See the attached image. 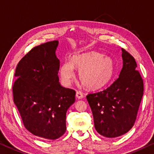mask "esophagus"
<instances>
[{
	"mask_svg": "<svg viewBox=\"0 0 154 154\" xmlns=\"http://www.w3.org/2000/svg\"><path fill=\"white\" fill-rule=\"evenodd\" d=\"M76 97L78 99H81L83 98V97H84V95H83L82 92L81 91H77Z\"/></svg>",
	"mask_w": 154,
	"mask_h": 154,
	"instance_id": "obj_1",
	"label": "esophagus"
}]
</instances>
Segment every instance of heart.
I'll return each instance as SVG.
<instances>
[{
	"label": "heart",
	"instance_id": "obj_1",
	"mask_svg": "<svg viewBox=\"0 0 154 154\" xmlns=\"http://www.w3.org/2000/svg\"><path fill=\"white\" fill-rule=\"evenodd\" d=\"M75 66L79 70V79L85 86L95 89L109 82L114 72V62L110 57L97 52L75 55L60 66V74L62 82L69 85L75 76Z\"/></svg>",
	"mask_w": 154,
	"mask_h": 154
}]
</instances>
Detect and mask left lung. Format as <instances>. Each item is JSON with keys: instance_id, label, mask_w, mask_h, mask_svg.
<instances>
[{"instance_id": "8db88e82", "label": "left lung", "mask_w": 154, "mask_h": 154, "mask_svg": "<svg viewBox=\"0 0 154 154\" xmlns=\"http://www.w3.org/2000/svg\"><path fill=\"white\" fill-rule=\"evenodd\" d=\"M123 67L119 77L107 88L86 96L94 128L107 138L128 132L137 116L143 95V80L134 57L122 48Z\"/></svg>"}]
</instances>
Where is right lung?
Here are the masks:
<instances>
[{
	"instance_id": "add662e5",
	"label": "right lung",
	"mask_w": 154,
	"mask_h": 154,
	"mask_svg": "<svg viewBox=\"0 0 154 154\" xmlns=\"http://www.w3.org/2000/svg\"><path fill=\"white\" fill-rule=\"evenodd\" d=\"M57 45V40L51 41L29 51L17 66L12 87L14 102L25 128L46 140H55L65 133L66 114L76 94L59 82Z\"/></svg>"
}]
</instances>
